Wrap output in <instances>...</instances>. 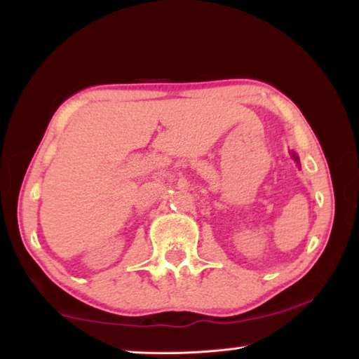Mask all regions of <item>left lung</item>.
<instances>
[{
  "mask_svg": "<svg viewBox=\"0 0 359 359\" xmlns=\"http://www.w3.org/2000/svg\"><path fill=\"white\" fill-rule=\"evenodd\" d=\"M293 158H294V160L297 161V165H299V160H297V156H296V154H293Z\"/></svg>",
  "mask_w": 359,
  "mask_h": 359,
  "instance_id": "8db88e82",
  "label": "left lung"
}]
</instances>
